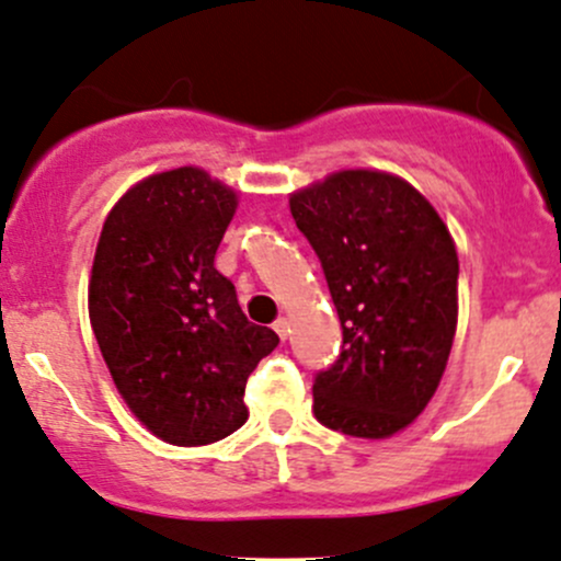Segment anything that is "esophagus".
<instances>
[{
	"label": "esophagus",
	"instance_id": "esophagus-1",
	"mask_svg": "<svg viewBox=\"0 0 561 561\" xmlns=\"http://www.w3.org/2000/svg\"><path fill=\"white\" fill-rule=\"evenodd\" d=\"M274 330L282 341H287V335H290V320H287V317H279V320L274 322Z\"/></svg>",
	"mask_w": 561,
	"mask_h": 561
}]
</instances>
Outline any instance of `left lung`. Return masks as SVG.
<instances>
[{
  "mask_svg": "<svg viewBox=\"0 0 561 561\" xmlns=\"http://www.w3.org/2000/svg\"><path fill=\"white\" fill-rule=\"evenodd\" d=\"M293 220L320 257L344 346L314 381V416L381 440L427 409L457 333V247L403 176L341 169L290 193Z\"/></svg>",
  "mask_w": 561,
  "mask_h": 561,
  "instance_id": "left-lung-1",
  "label": "left lung"
}]
</instances>
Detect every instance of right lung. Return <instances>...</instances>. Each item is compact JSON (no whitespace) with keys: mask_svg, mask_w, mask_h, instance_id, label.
<instances>
[{"mask_svg":"<svg viewBox=\"0 0 561 561\" xmlns=\"http://www.w3.org/2000/svg\"><path fill=\"white\" fill-rule=\"evenodd\" d=\"M239 193L198 167L128 187L99 236L88 317L117 392L156 438L206 446L247 422V376L279 335L215 268Z\"/></svg>","mask_w":561,"mask_h":561,"instance_id":"obj_1","label":"right lung"}]
</instances>
